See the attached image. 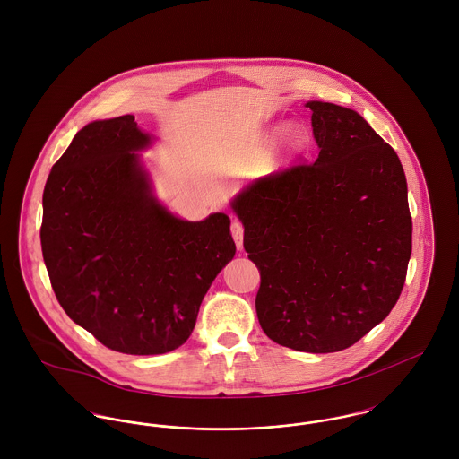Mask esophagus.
Here are the masks:
<instances>
[{
	"label": "esophagus",
	"mask_w": 459,
	"mask_h": 459,
	"mask_svg": "<svg viewBox=\"0 0 459 459\" xmlns=\"http://www.w3.org/2000/svg\"><path fill=\"white\" fill-rule=\"evenodd\" d=\"M231 235H233V240H235L237 247L242 249L244 247V228H242V224L238 221L231 222Z\"/></svg>",
	"instance_id": "1"
}]
</instances>
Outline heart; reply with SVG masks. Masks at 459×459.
Masks as SVG:
<instances>
[{
  "label": "heart",
  "instance_id": "b5f03b06",
  "mask_svg": "<svg viewBox=\"0 0 459 459\" xmlns=\"http://www.w3.org/2000/svg\"><path fill=\"white\" fill-rule=\"evenodd\" d=\"M309 143H311L309 132L306 131L302 126H290L282 134L281 141L277 143L275 164L282 166L297 159L309 148Z\"/></svg>",
  "mask_w": 459,
  "mask_h": 459
}]
</instances>
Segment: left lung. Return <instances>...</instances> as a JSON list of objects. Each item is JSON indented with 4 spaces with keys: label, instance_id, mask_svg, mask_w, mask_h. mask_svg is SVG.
Returning <instances> with one entry per match:
<instances>
[{
    "label": "left lung",
    "instance_id": "1",
    "mask_svg": "<svg viewBox=\"0 0 459 459\" xmlns=\"http://www.w3.org/2000/svg\"><path fill=\"white\" fill-rule=\"evenodd\" d=\"M306 106L315 164L262 178L230 204L262 275L263 332L291 350L332 353L389 316L411 255V217L393 148L353 109Z\"/></svg>",
    "mask_w": 459,
    "mask_h": 459
}]
</instances>
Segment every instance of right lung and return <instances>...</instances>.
Listing matches in <instances>:
<instances>
[{
  "instance_id": "obj_1",
  "label": "right lung",
  "mask_w": 459,
  "mask_h": 459,
  "mask_svg": "<svg viewBox=\"0 0 459 459\" xmlns=\"http://www.w3.org/2000/svg\"><path fill=\"white\" fill-rule=\"evenodd\" d=\"M132 115L75 134L46 182L40 242L58 302L104 346L159 355L182 346L217 273L233 260L230 217L175 215L139 152Z\"/></svg>"
}]
</instances>
